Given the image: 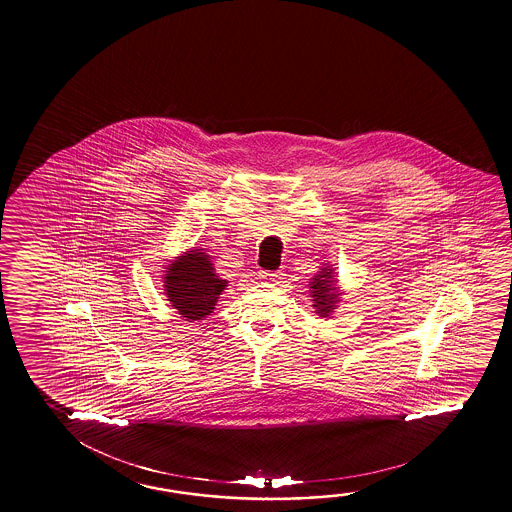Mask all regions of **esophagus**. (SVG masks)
I'll use <instances>...</instances> for the list:
<instances>
[{
	"label": "esophagus",
	"instance_id": "obj_1",
	"mask_svg": "<svg viewBox=\"0 0 512 512\" xmlns=\"http://www.w3.org/2000/svg\"><path fill=\"white\" fill-rule=\"evenodd\" d=\"M280 277H282L280 271H259V278L264 282H277Z\"/></svg>",
	"mask_w": 512,
	"mask_h": 512
}]
</instances>
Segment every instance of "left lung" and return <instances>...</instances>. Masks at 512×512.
<instances>
[{"label":"left lung","instance_id":"1","mask_svg":"<svg viewBox=\"0 0 512 512\" xmlns=\"http://www.w3.org/2000/svg\"><path fill=\"white\" fill-rule=\"evenodd\" d=\"M310 289H312L314 309H316L319 316L325 318L332 310L336 309L339 294L336 293L337 289L334 285V278H332V269L325 268L323 271H318V275L312 278V282H310Z\"/></svg>","mask_w":512,"mask_h":512}]
</instances>
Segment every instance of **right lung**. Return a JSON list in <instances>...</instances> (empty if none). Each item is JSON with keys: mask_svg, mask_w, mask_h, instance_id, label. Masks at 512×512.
Listing matches in <instances>:
<instances>
[{"mask_svg": "<svg viewBox=\"0 0 512 512\" xmlns=\"http://www.w3.org/2000/svg\"><path fill=\"white\" fill-rule=\"evenodd\" d=\"M164 284L171 307L178 310L182 318L196 321L214 310L227 280H221L214 273L207 253L193 250L169 264Z\"/></svg>", "mask_w": 512, "mask_h": 512, "instance_id": "obj_1", "label": "right lung"}]
</instances>
